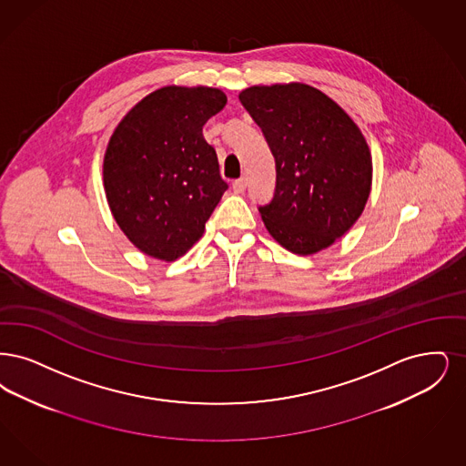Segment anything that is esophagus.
I'll return each mask as SVG.
<instances>
[{
	"mask_svg": "<svg viewBox=\"0 0 466 466\" xmlns=\"http://www.w3.org/2000/svg\"><path fill=\"white\" fill-rule=\"evenodd\" d=\"M245 187H247V179H245V177H240V179H237V181L233 182V191H235V193H243Z\"/></svg>",
	"mask_w": 466,
	"mask_h": 466,
	"instance_id": "esophagus-1",
	"label": "esophagus"
}]
</instances>
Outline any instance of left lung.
<instances>
[{
	"mask_svg": "<svg viewBox=\"0 0 466 466\" xmlns=\"http://www.w3.org/2000/svg\"><path fill=\"white\" fill-rule=\"evenodd\" d=\"M275 157L273 200L259 207L268 233L292 254L313 256L357 223L372 187L362 130L322 90L254 85L238 94Z\"/></svg>",
	"mask_w": 466,
	"mask_h": 466,
	"instance_id": "obj_1",
	"label": "left lung"
}]
</instances>
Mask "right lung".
Instances as JSON below:
<instances>
[{"label": "right lung", "mask_w": 466, "mask_h": 466, "mask_svg": "<svg viewBox=\"0 0 466 466\" xmlns=\"http://www.w3.org/2000/svg\"><path fill=\"white\" fill-rule=\"evenodd\" d=\"M228 101L221 88L167 85L113 130L102 163L109 210L142 254L172 263L202 238L228 187L203 125Z\"/></svg>", "instance_id": "obj_1"}]
</instances>
